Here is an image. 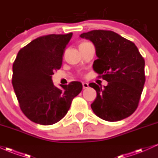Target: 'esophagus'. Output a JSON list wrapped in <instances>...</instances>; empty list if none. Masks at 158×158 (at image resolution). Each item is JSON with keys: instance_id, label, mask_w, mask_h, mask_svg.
<instances>
[{"instance_id": "34e87169", "label": "esophagus", "mask_w": 158, "mask_h": 158, "mask_svg": "<svg viewBox=\"0 0 158 158\" xmlns=\"http://www.w3.org/2000/svg\"><path fill=\"white\" fill-rule=\"evenodd\" d=\"M82 86H83V88L85 89V88H88V87H89V85L87 82H82Z\"/></svg>"}]
</instances>
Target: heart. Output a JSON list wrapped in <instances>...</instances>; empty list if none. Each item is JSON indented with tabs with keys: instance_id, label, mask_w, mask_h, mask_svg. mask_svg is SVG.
<instances>
[{
	"instance_id": "heart-1",
	"label": "heart",
	"mask_w": 158,
	"mask_h": 158,
	"mask_svg": "<svg viewBox=\"0 0 158 158\" xmlns=\"http://www.w3.org/2000/svg\"><path fill=\"white\" fill-rule=\"evenodd\" d=\"M82 44H83V43H82Z\"/></svg>"
}]
</instances>
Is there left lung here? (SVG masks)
<instances>
[{"instance_id":"left-lung-1","label":"left lung","mask_w":158,"mask_h":158,"mask_svg":"<svg viewBox=\"0 0 158 158\" xmlns=\"http://www.w3.org/2000/svg\"><path fill=\"white\" fill-rule=\"evenodd\" d=\"M94 44L97 60L94 71L108 81L107 86L96 83L89 86L97 91L90 105L94 113L109 122L122 120L138 106L145 84V61L136 45L109 30H92L80 35Z\"/></svg>"}]
</instances>
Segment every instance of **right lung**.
Segmentation results:
<instances>
[{
  "instance_id": "add662e5",
  "label": "right lung",
  "mask_w": 158,
  "mask_h": 158,
  "mask_svg": "<svg viewBox=\"0 0 158 158\" xmlns=\"http://www.w3.org/2000/svg\"><path fill=\"white\" fill-rule=\"evenodd\" d=\"M72 35L51 34L35 39L20 50L14 61L12 82L20 108L37 124L50 126L61 120L82 89L80 81L59 88L52 80Z\"/></svg>"
}]
</instances>
